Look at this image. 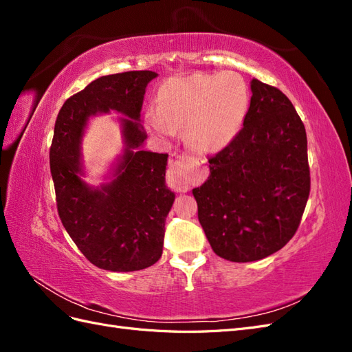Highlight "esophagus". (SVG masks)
Wrapping results in <instances>:
<instances>
[{
    "label": "esophagus",
    "mask_w": 352,
    "mask_h": 352,
    "mask_svg": "<svg viewBox=\"0 0 352 352\" xmlns=\"http://www.w3.org/2000/svg\"><path fill=\"white\" fill-rule=\"evenodd\" d=\"M167 184L168 186L177 190V192H186L190 186V177L188 175V164L185 157L176 160L170 166L167 172Z\"/></svg>",
    "instance_id": "34e87169"
}]
</instances>
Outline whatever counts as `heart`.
<instances>
[{
	"instance_id": "b5f03b06",
	"label": "heart",
	"mask_w": 352,
	"mask_h": 352,
	"mask_svg": "<svg viewBox=\"0 0 352 352\" xmlns=\"http://www.w3.org/2000/svg\"><path fill=\"white\" fill-rule=\"evenodd\" d=\"M250 100L248 85L236 73L173 78L158 89L157 107L146 110L145 123L160 138L185 127V141L194 151L217 154L242 129Z\"/></svg>"
}]
</instances>
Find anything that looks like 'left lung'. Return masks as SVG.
<instances>
[{"mask_svg":"<svg viewBox=\"0 0 352 352\" xmlns=\"http://www.w3.org/2000/svg\"><path fill=\"white\" fill-rule=\"evenodd\" d=\"M251 92L243 127L208 160V179L192 189L212 251L235 263L283 248L310 194L305 127L292 102L258 79L251 80Z\"/></svg>","mask_w":352,"mask_h":352,"instance_id":"8db88e82","label":"left lung"}]
</instances>
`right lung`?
<instances>
[{"mask_svg": "<svg viewBox=\"0 0 352 352\" xmlns=\"http://www.w3.org/2000/svg\"><path fill=\"white\" fill-rule=\"evenodd\" d=\"M158 74L136 70L109 74L74 94L57 116L50 168L63 226L92 264L110 272L150 267L163 254L164 223L175 192L166 186L167 154L144 151L141 110L146 85ZM122 114L124 151L109 182H84L81 140L91 116Z\"/></svg>", "mask_w": 352, "mask_h": 352, "instance_id": "obj_1", "label": "right lung"}]
</instances>
